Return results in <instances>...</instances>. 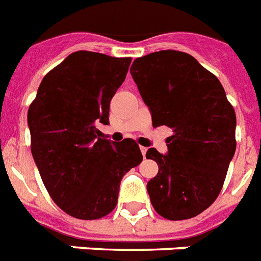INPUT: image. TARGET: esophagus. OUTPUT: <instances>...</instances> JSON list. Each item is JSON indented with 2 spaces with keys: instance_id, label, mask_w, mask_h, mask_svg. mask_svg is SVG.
I'll return each mask as SVG.
<instances>
[{
  "instance_id": "esophagus-1",
  "label": "esophagus",
  "mask_w": 261,
  "mask_h": 261,
  "mask_svg": "<svg viewBox=\"0 0 261 261\" xmlns=\"http://www.w3.org/2000/svg\"><path fill=\"white\" fill-rule=\"evenodd\" d=\"M140 149H141V153H143L144 159H145V154H146V150H148V148H145V146H141Z\"/></svg>"
}]
</instances>
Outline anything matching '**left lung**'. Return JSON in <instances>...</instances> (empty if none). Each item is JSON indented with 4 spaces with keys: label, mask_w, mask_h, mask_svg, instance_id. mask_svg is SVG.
<instances>
[{
    "label": "left lung",
    "mask_w": 261,
    "mask_h": 261,
    "mask_svg": "<svg viewBox=\"0 0 261 261\" xmlns=\"http://www.w3.org/2000/svg\"><path fill=\"white\" fill-rule=\"evenodd\" d=\"M130 74L153 126L173 132L167 154L146 152L159 165L146 184L150 203L168 220L197 216L217 199L236 150L233 107L217 77L184 51L136 58Z\"/></svg>",
    "instance_id": "1"
}]
</instances>
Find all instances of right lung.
<instances>
[{
  "instance_id": "1",
  "label": "right lung",
  "mask_w": 261,
  "mask_h": 261,
  "mask_svg": "<svg viewBox=\"0 0 261 261\" xmlns=\"http://www.w3.org/2000/svg\"><path fill=\"white\" fill-rule=\"evenodd\" d=\"M132 58L69 55L42 79L28 111L30 148L51 200L69 216L96 220L117 204L124 174L143 161L135 140L104 139L112 97Z\"/></svg>"
}]
</instances>
